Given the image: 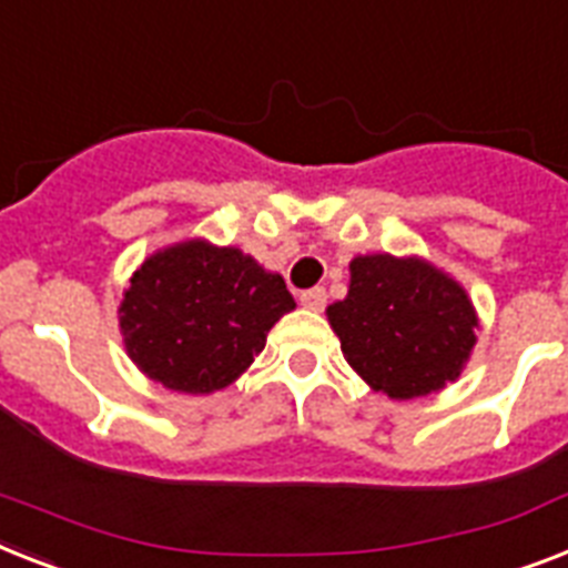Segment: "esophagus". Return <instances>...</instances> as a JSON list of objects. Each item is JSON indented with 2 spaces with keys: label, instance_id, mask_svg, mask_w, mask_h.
Segmentation results:
<instances>
[{
  "label": "esophagus",
  "instance_id": "obj_1",
  "mask_svg": "<svg viewBox=\"0 0 568 568\" xmlns=\"http://www.w3.org/2000/svg\"><path fill=\"white\" fill-rule=\"evenodd\" d=\"M300 303H303V306L306 308H324V303H326V292L324 288H306V292H300Z\"/></svg>",
  "mask_w": 568,
  "mask_h": 568
}]
</instances>
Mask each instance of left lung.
Segmentation results:
<instances>
[{
	"mask_svg": "<svg viewBox=\"0 0 568 568\" xmlns=\"http://www.w3.org/2000/svg\"><path fill=\"white\" fill-rule=\"evenodd\" d=\"M326 317L349 367L390 399L440 390L458 379L476 347L473 300L417 256H356L347 297L332 303Z\"/></svg>",
	"mask_w": 568,
	"mask_h": 568,
	"instance_id": "1",
	"label": "left lung"
}]
</instances>
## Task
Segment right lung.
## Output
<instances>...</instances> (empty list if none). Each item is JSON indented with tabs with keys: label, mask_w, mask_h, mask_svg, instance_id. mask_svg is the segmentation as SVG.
Segmentation results:
<instances>
[{
	"label": "right lung",
	"mask_w": 568,
	"mask_h": 568,
	"mask_svg": "<svg viewBox=\"0 0 568 568\" xmlns=\"http://www.w3.org/2000/svg\"><path fill=\"white\" fill-rule=\"evenodd\" d=\"M292 308L283 276L239 247L192 239L142 262L119 326L128 356L149 379L180 394H212L251 367L271 326Z\"/></svg>",
	"instance_id": "right-lung-1"
}]
</instances>
